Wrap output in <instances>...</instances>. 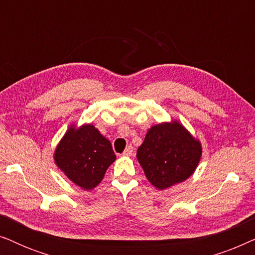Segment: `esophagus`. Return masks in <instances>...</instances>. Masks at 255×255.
Wrapping results in <instances>:
<instances>
[{"label":"esophagus","mask_w":255,"mask_h":255,"mask_svg":"<svg viewBox=\"0 0 255 255\" xmlns=\"http://www.w3.org/2000/svg\"><path fill=\"white\" fill-rule=\"evenodd\" d=\"M133 147H132V146H128L127 148H125V151L123 152V155H125V156H130V155H132L133 154Z\"/></svg>","instance_id":"esophagus-1"}]
</instances>
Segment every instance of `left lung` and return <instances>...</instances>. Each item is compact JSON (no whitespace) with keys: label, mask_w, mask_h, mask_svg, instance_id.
Returning a JSON list of instances; mask_svg holds the SVG:
<instances>
[{"label":"left lung","mask_w":255,"mask_h":255,"mask_svg":"<svg viewBox=\"0 0 255 255\" xmlns=\"http://www.w3.org/2000/svg\"><path fill=\"white\" fill-rule=\"evenodd\" d=\"M201 156V141L177 121L152 127L137 151L146 177L160 190L193 175Z\"/></svg>","instance_id":"1"}]
</instances>
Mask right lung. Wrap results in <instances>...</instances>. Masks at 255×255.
I'll use <instances>...</instances> for the list:
<instances>
[{
  "mask_svg": "<svg viewBox=\"0 0 255 255\" xmlns=\"http://www.w3.org/2000/svg\"><path fill=\"white\" fill-rule=\"evenodd\" d=\"M58 168L76 186L92 190L116 160L111 142L93 124L71 125L54 151Z\"/></svg>",
  "mask_w": 255,
  "mask_h": 255,
  "instance_id": "add662e5",
  "label": "right lung"
}]
</instances>
